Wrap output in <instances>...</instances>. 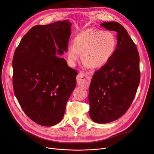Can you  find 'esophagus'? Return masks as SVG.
<instances>
[{"label":"esophagus","instance_id":"esophagus-1","mask_svg":"<svg viewBox=\"0 0 154 154\" xmlns=\"http://www.w3.org/2000/svg\"><path fill=\"white\" fill-rule=\"evenodd\" d=\"M91 79L90 74L84 72H80L77 76V82L79 85H86L89 83Z\"/></svg>","mask_w":154,"mask_h":154}]
</instances>
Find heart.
Masks as SVG:
<instances>
[{"label":"heart","instance_id":"1","mask_svg":"<svg viewBox=\"0 0 154 154\" xmlns=\"http://www.w3.org/2000/svg\"><path fill=\"white\" fill-rule=\"evenodd\" d=\"M117 41L109 31L93 28L86 29L75 35L66 51L70 65H75L81 57L85 66L93 69L103 67L108 63L116 51Z\"/></svg>","mask_w":154,"mask_h":154}]
</instances>
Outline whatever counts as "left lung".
<instances>
[{
  "label": "left lung",
  "instance_id": "obj_1",
  "mask_svg": "<svg viewBox=\"0 0 154 154\" xmlns=\"http://www.w3.org/2000/svg\"><path fill=\"white\" fill-rule=\"evenodd\" d=\"M101 26L116 31L118 39L114 55L92 75L89 89L90 118L105 124L122 117L131 104L140 83V57L122 24L111 21Z\"/></svg>",
  "mask_w": 154,
  "mask_h": 154
}]
</instances>
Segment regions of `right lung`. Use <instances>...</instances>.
Masks as SVG:
<instances>
[{
  "label": "right lung",
  "instance_id": "add662e5",
  "mask_svg": "<svg viewBox=\"0 0 154 154\" xmlns=\"http://www.w3.org/2000/svg\"><path fill=\"white\" fill-rule=\"evenodd\" d=\"M71 26L68 20L36 25L23 36L14 52L15 96L25 114L42 126L61 121L76 87L77 72L59 57L67 51Z\"/></svg>",
  "mask_w": 154,
  "mask_h": 154
}]
</instances>
